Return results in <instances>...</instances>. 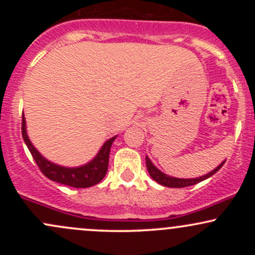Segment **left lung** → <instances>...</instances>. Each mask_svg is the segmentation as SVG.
<instances>
[{"label":"left lung","mask_w":255,"mask_h":255,"mask_svg":"<svg viewBox=\"0 0 255 255\" xmlns=\"http://www.w3.org/2000/svg\"><path fill=\"white\" fill-rule=\"evenodd\" d=\"M224 163H225V160L223 163H221V164H219L217 168L213 169L211 172L204 175V176H200V177H197V178H177V177L169 176V175H166V174H164V172L160 171L159 169H157L156 166L153 165V163L151 162L150 158L146 157V168H147L150 176L153 178L156 182L162 184V186L171 187V188H183V187L193 186V184H197L199 182H201V181L206 180V178L211 177L212 175H215L216 172H217L219 169H221L222 166L224 165Z\"/></svg>","instance_id":"8db88e82"}]
</instances>
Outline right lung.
I'll use <instances>...</instances> for the list:
<instances>
[{"mask_svg":"<svg viewBox=\"0 0 255 255\" xmlns=\"http://www.w3.org/2000/svg\"><path fill=\"white\" fill-rule=\"evenodd\" d=\"M21 133L26 146L30 150L32 157L36 160L38 168L45 175L49 180L55 182L66 184V186L74 187V188H87V187L95 186L103 180L108 171V164H109L110 148L116 136L110 137L104 142L102 148L99 150L97 156L93 158L87 164L77 166V168H66L50 162L36 150L32 142L28 139L26 133V121L22 115Z\"/></svg>","mask_w":255,"mask_h":255,"instance_id":"right-lung-1","label":"right lung"}]
</instances>
